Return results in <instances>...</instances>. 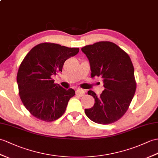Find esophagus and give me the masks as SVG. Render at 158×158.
<instances>
[{
  "mask_svg": "<svg viewBox=\"0 0 158 158\" xmlns=\"http://www.w3.org/2000/svg\"><path fill=\"white\" fill-rule=\"evenodd\" d=\"M85 94V91L81 89H78L76 91V94L80 97H82L83 96H84Z\"/></svg>",
  "mask_w": 158,
  "mask_h": 158,
  "instance_id": "34e87169",
  "label": "esophagus"
}]
</instances>
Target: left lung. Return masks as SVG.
Listing matches in <instances>:
<instances>
[{
  "instance_id": "left-lung-1",
  "label": "left lung",
  "mask_w": 158,
  "mask_h": 158,
  "mask_svg": "<svg viewBox=\"0 0 158 158\" xmlns=\"http://www.w3.org/2000/svg\"><path fill=\"white\" fill-rule=\"evenodd\" d=\"M89 59L91 77L103 78L104 90L98 97L94 91H88L95 104L85 109L87 116L94 123L109 124L122 118L136 91L137 83L131 58L116 44L102 41L81 48Z\"/></svg>"
}]
</instances>
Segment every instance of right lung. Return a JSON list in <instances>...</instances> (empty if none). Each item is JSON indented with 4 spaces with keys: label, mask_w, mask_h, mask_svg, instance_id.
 I'll list each match as a JSON object with an SVG mask.
<instances>
[{
    "label": "right lung",
    "mask_w": 158,
    "mask_h": 158,
    "mask_svg": "<svg viewBox=\"0 0 158 158\" xmlns=\"http://www.w3.org/2000/svg\"><path fill=\"white\" fill-rule=\"evenodd\" d=\"M79 51V48L41 43L21 62L17 75L19 94L25 107L35 118L52 122L64 113L75 91L54 83L52 77L62 72L64 62Z\"/></svg>",
    "instance_id": "add662e5"
}]
</instances>
